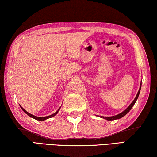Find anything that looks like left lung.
Here are the masks:
<instances>
[{"label":"left lung","instance_id":"8db88e82","mask_svg":"<svg viewBox=\"0 0 157 157\" xmlns=\"http://www.w3.org/2000/svg\"><path fill=\"white\" fill-rule=\"evenodd\" d=\"M141 85H142V84H141ZM140 89H141V86H140V89H139V91H138V93H137V95H136V98H135V99H134V100L132 101V103L131 104L129 105V107H128L125 110H124V111L123 112V113H120V114H119L116 115V116H113V117H100L103 118V119H106V120H108V121H112V120H115V119H121V118H122L123 117H124V115L127 114L128 113H129V112L130 111V110L132 109V107H133V105H134V104H135L136 100H137V98H138L139 94H140Z\"/></svg>","mask_w":157,"mask_h":157}]
</instances>
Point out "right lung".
<instances>
[{"instance_id":"add662e5","label":"right lung","mask_w":157,"mask_h":157,"mask_svg":"<svg viewBox=\"0 0 157 157\" xmlns=\"http://www.w3.org/2000/svg\"><path fill=\"white\" fill-rule=\"evenodd\" d=\"M21 107V108L22 110H23V111L24 112V113H25V114H27L28 116H30V117H32V118H33V119H36V120H38V121H44V120H46V119H49V118H52V117H54L55 116V115H56L57 114V113H58V111L59 110V109L60 108H59L58 110H57L55 113L54 114H52V115H49V116H48V117H36V116H34V115H33V114H30L29 113H28L27 111H25L23 108H22L21 106H20Z\"/></svg>"}]
</instances>
